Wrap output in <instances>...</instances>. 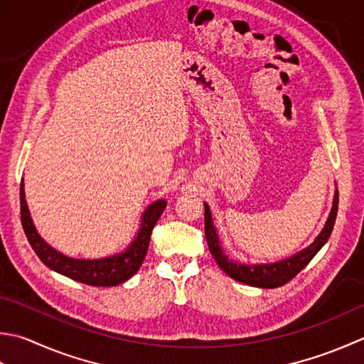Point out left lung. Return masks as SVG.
I'll use <instances>...</instances> for the list:
<instances>
[{"instance_id":"8db88e82","label":"left lung","mask_w":364,"mask_h":364,"mask_svg":"<svg viewBox=\"0 0 364 364\" xmlns=\"http://www.w3.org/2000/svg\"><path fill=\"white\" fill-rule=\"evenodd\" d=\"M338 201H339V196L336 190L327 223H325L321 234L316 237V240L311 243L309 247L299 251V253H295L291 257L284 259V261H278L273 264H240L237 261H232V259H229L225 255L223 248H221L217 229H215L213 221H212V213H210L209 205L204 203L207 245H209L210 253L215 257L217 264L220 265V269L232 279L240 281L243 284L264 287V289H275L279 286H284L296 275V273H300L303 269H305L311 259L318 253V250H321L330 239L333 226H335L336 215H338Z\"/></svg>"}]
</instances>
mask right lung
<instances>
[{
	"instance_id": "1",
	"label": "right lung",
	"mask_w": 364,
	"mask_h": 364,
	"mask_svg": "<svg viewBox=\"0 0 364 364\" xmlns=\"http://www.w3.org/2000/svg\"><path fill=\"white\" fill-rule=\"evenodd\" d=\"M165 207V199H159V201H155L147 207L143 217H141V226L135 239H133L127 250L122 251V253L102 259H73L59 253L55 248H51L39 235V232L36 231V226L31 220V213L28 210V204L25 199L23 181L20 183L21 225H23L28 242L36 251V255L51 270L89 286H117L135 275L144 261L147 248H149L152 229L157 225Z\"/></svg>"
}]
</instances>
